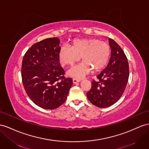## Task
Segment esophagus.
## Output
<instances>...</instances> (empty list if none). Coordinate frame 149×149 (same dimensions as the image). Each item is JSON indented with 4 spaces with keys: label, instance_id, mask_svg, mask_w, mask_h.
Masks as SVG:
<instances>
[{
    "label": "esophagus",
    "instance_id": "esophagus-1",
    "mask_svg": "<svg viewBox=\"0 0 149 149\" xmlns=\"http://www.w3.org/2000/svg\"><path fill=\"white\" fill-rule=\"evenodd\" d=\"M80 81H81V80L79 79H75V78L73 79V83L74 84H77V83L79 82Z\"/></svg>",
    "mask_w": 149,
    "mask_h": 149
}]
</instances>
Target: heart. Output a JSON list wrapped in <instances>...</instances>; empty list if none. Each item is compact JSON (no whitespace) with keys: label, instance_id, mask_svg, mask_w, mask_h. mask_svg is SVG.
Segmentation results:
<instances>
[{"label":"heart","instance_id":"1","mask_svg":"<svg viewBox=\"0 0 149 149\" xmlns=\"http://www.w3.org/2000/svg\"><path fill=\"white\" fill-rule=\"evenodd\" d=\"M71 48L63 46L59 53L60 63L72 66L81 57L83 62L74 67L67 72L71 77L81 78L91 69L97 72L107 64L111 49L108 43L97 38L77 39L72 41Z\"/></svg>","mask_w":149,"mask_h":149}]
</instances>
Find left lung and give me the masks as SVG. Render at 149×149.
Masks as SVG:
<instances>
[{"label": "left lung", "mask_w": 149, "mask_h": 149, "mask_svg": "<svg viewBox=\"0 0 149 149\" xmlns=\"http://www.w3.org/2000/svg\"><path fill=\"white\" fill-rule=\"evenodd\" d=\"M111 57L108 65L93 81L87 96L93 104L107 108L116 102L123 94L129 77L128 59L116 42L109 38Z\"/></svg>", "instance_id": "8db88e82"}]
</instances>
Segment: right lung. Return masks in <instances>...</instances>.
<instances>
[{
  "label": "right lung",
  "instance_id": "1",
  "mask_svg": "<svg viewBox=\"0 0 149 149\" xmlns=\"http://www.w3.org/2000/svg\"><path fill=\"white\" fill-rule=\"evenodd\" d=\"M59 44L57 38L38 42L22 59L21 76L26 94L34 103L45 109L62 105L72 86V79L65 77L60 65Z\"/></svg>",
  "mask_w": 149,
  "mask_h": 149
}]
</instances>
